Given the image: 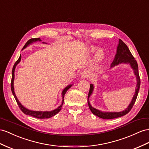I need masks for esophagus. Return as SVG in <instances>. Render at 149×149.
Returning <instances> with one entry per match:
<instances>
[{
	"label": "esophagus",
	"instance_id": "34e87169",
	"mask_svg": "<svg viewBox=\"0 0 149 149\" xmlns=\"http://www.w3.org/2000/svg\"><path fill=\"white\" fill-rule=\"evenodd\" d=\"M91 76V73L89 70H85L81 72V77L82 79H85V78H89Z\"/></svg>",
	"mask_w": 149,
	"mask_h": 149
}]
</instances>
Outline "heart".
Returning <instances> with one entry per match:
<instances>
[{
	"instance_id": "1",
	"label": "heart",
	"mask_w": 149,
	"mask_h": 149,
	"mask_svg": "<svg viewBox=\"0 0 149 149\" xmlns=\"http://www.w3.org/2000/svg\"><path fill=\"white\" fill-rule=\"evenodd\" d=\"M96 49V47H94V46H92V47H91L89 48V52L93 53V52H94V50ZM104 57V53L103 50L101 49H98V50L96 52V54H95L94 61L96 63L101 62V61L103 60Z\"/></svg>"
}]
</instances>
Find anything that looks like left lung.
I'll return each mask as SVG.
<instances>
[{
	"mask_svg": "<svg viewBox=\"0 0 149 149\" xmlns=\"http://www.w3.org/2000/svg\"><path fill=\"white\" fill-rule=\"evenodd\" d=\"M127 64L129 65L130 67L132 68L133 70V73L136 76V86L135 87V92L134 95L132 97V100L130 102V103L129 104L128 107L124 109L123 111H120V112H108V111H102L101 110H99L96 108L93 107L91 106L90 101H89V97L93 94L94 86L91 84H90V89L88 94V97H87V102H88V106L89 107V109L95 115L100 117L102 119H113V118H116L118 117L123 116L125 114L129 113L131 109L132 108L133 104H135V101L136 100L137 95L139 93V91L140 89V79L139 77V67L138 64H137L136 61L135 60L134 57L133 56L132 53L128 49V47L124 42L121 40H119V42H118V45L117 46L116 48V53L114 56V60L113 61L112 63L110 66V68H113L114 67L118 65L119 64Z\"/></svg>",
	"mask_w": 149,
	"mask_h": 149,
	"instance_id": "left-lung-1",
	"label": "left lung"
}]
</instances>
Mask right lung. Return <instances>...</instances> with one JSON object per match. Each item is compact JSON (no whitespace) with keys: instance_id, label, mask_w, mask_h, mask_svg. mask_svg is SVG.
Here are the masks:
<instances>
[{"instance_id":"add662e5","label":"right lung","mask_w":149,"mask_h":149,"mask_svg":"<svg viewBox=\"0 0 149 149\" xmlns=\"http://www.w3.org/2000/svg\"><path fill=\"white\" fill-rule=\"evenodd\" d=\"M37 41H42V40L40 39V38H32V39H30L29 40H28L27 41V43L25 44V45L24 46L23 48L22 49H24V48H26L27 47H28L29 45L33 44V43H35V42H37ZM43 44H47V43H45V42H42ZM21 55H20L19 58V59L16 61V63H14L13 68V70H12V79H11V91H12V93L14 95V96L16 99V101L17 102V103L19 106V107L21 109V111L23 112L24 114H27V115H29V116H33L35 118H40V119H45V118H51L53 116H55V114H56L58 113L61 109H62V105L63 104V101H64V96L65 93H67V91L69 89L70 87L72 86L73 84H70V85H68L67 86H66L65 88L63 89L62 92V104H61L58 108L52 110V111H33V110H30L26 108H25L24 106H22V104L19 102V101L18 100V99L17 97V96H16V94H15L14 92V72H15V69H16V67L18 63H19V62H21Z\"/></svg>"}]
</instances>
